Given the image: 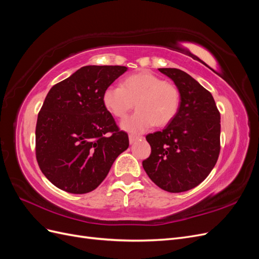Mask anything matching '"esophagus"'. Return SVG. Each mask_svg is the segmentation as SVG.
Listing matches in <instances>:
<instances>
[{
	"instance_id": "34e87169",
	"label": "esophagus",
	"mask_w": 259,
	"mask_h": 259,
	"mask_svg": "<svg viewBox=\"0 0 259 259\" xmlns=\"http://www.w3.org/2000/svg\"><path fill=\"white\" fill-rule=\"evenodd\" d=\"M128 138H130V144L132 145V144H134L136 140H138L139 138H142V136H136V135H130L128 136Z\"/></svg>"
}]
</instances>
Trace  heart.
Masks as SVG:
<instances>
[{
  "instance_id": "heart-1",
  "label": "heart",
  "mask_w": 259,
  "mask_h": 259,
  "mask_svg": "<svg viewBox=\"0 0 259 259\" xmlns=\"http://www.w3.org/2000/svg\"><path fill=\"white\" fill-rule=\"evenodd\" d=\"M103 103L117 119H123L136 103L137 111L122 122L131 133H143L173 121L180 107V92L173 83L165 82L149 71L125 77L121 86L110 85L104 91Z\"/></svg>"
}]
</instances>
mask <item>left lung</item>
<instances>
[{
  "label": "left lung",
  "instance_id": "1",
  "mask_svg": "<svg viewBox=\"0 0 259 259\" xmlns=\"http://www.w3.org/2000/svg\"><path fill=\"white\" fill-rule=\"evenodd\" d=\"M180 92L175 119L146 136L151 153L143 161L147 175L161 189L184 192L200 185L221 151V113L211 94L185 71L160 68Z\"/></svg>",
  "mask_w": 259,
  "mask_h": 259
}]
</instances>
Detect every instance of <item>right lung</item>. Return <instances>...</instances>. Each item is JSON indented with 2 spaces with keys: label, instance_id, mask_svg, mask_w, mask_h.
<instances>
[{
  "label": "right lung",
  "instance_id": "right-lung-1",
  "mask_svg": "<svg viewBox=\"0 0 259 259\" xmlns=\"http://www.w3.org/2000/svg\"><path fill=\"white\" fill-rule=\"evenodd\" d=\"M127 68L85 66L50 90L37 115L35 155L44 176L75 194L103 183L113 162L128 148L103 103L104 91Z\"/></svg>",
  "mask_w": 259,
  "mask_h": 259
}]
</instances>
